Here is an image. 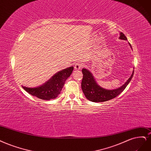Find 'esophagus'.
<instances>
[{"label": "esophagus", "mask_w": 151, "mask_h": 151, "mask_svg": "<svg viewBox=\"0 0 151 151\" xmlns=\"http://www.w3.org/2000/svg\"><path fill=\"white\" fill-rule=\"evenodd\" d=\"M82 64L81 63V62H77V63H76L74 65V69L76 70H80V69L82 67Z\"/></svg>", "instance_id": "esophagus-1"}]
</instances>
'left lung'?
<instances>
[{"label":"left lung","instance_id":"left-lung-1","mask_svg":"<svg viewBox=\"0 0 151 151\" xmlns=\"http://www.w3.org/2000/svg\"><path fill=\"white\" fill-rule=\"evenodd\" d=\"M119 39L124 40H127L126 35L122 32L120 33ZM129 44L132 49L131 44L129 43ZM82 72L83 74V78L81 82V87L83 93H84L86 97L88 100L93 102H106L117 97L126 89L130 81H131L134 75L133 70L132 75L123 86L116 89L109 90L104 89L97 84L92 74H91V72L89 70L82 69Z\"/></svg>","mask_w":151,"mask_h":151}]
</instances>
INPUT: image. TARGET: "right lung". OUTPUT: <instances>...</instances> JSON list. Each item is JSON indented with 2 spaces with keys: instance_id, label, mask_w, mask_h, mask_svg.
<instances>
[{
  "instance_id": "obj_1",
  "label": "right lung",
  "mask_w": 151,
  "mask_h": 151,
  "mask_svg": "<svg viewBox=\"0 0 151 151\" xmlns=\"http://www.w3.org/2000/svg\"><path fill=\"white\" fill-rule=\"evenodd\" d=\"M73 66L62 70L54 75L50 79L42 86L37 87H27L22 86L23 89L30 95L35 96L42 100L54 99L58 96L62 89L72 72Z\"/></svg>"
}]
</instances>
